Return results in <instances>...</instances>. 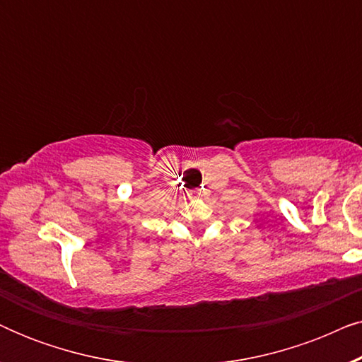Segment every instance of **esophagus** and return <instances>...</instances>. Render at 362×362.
<instances>
[{"label": "esophagus", "mask_w": 362, "mask_h": 362, "mask_svg": "<svg viewBox=\"0 0 362 362\" xmlns=\"http://www.w3.org/2000/svg\"><path fill=\"white\" fill-rule=\"evenodd\" d=\"M202 197V191L201 189H194L191 192V199H201Z\"/></svg>", "instance_id": "obj_1"}]
</instances>
